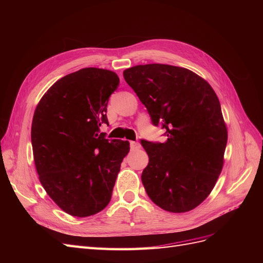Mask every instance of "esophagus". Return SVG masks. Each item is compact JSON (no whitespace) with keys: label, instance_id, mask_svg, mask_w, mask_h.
Here are the masks:
<instances>
[{"label":"esophagus","instance_id":"obj_1","mask_svg":"<svg viewBox=\"0 0 263 263\" xmlns=\"http://www.w3.org/2000/svg\"><path fill=\"white\" fill-rule=\"evenodd\" d=\"M140 148V145L136 141H130V149L132 150H137Z\"/></svg>","mask_w":263,"mask_h":263}]
</instances>
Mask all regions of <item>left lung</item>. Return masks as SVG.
<instances>
[{
	"mask_svg": "<svg viewBox=\"0 0 263 263\" xmlns=\"http://www.w3.org/2000/svg\"><path fill=\"white\" fill-rule=\"evenodd\" d=\"M154 125L162 124V144L142 140L149 163L141 181L150 200L171 213L197 208L214 189L224 165L227 126L210 83L193 71L162 63L124 70Z\"/></svg>",
	"mask_w": 263,
	"mask_h": 263,
	"instance_id": "1",
	"label": "left lung"
}]
</instances>
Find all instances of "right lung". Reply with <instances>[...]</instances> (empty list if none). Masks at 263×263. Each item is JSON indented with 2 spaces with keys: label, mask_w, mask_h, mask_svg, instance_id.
Returning a JSON list of instances; mask_svg holds the SVG:
<instances>
[{
  "label": "right lung",
  "mask_w": 263,
  "mask_h": 263,
  "mask_svg": "<svg viewBox=\"0 0 263 263\" xmlns=\"http://www.w3.org/2000/svg\"><path fill=\"white\" fill-rule=\"evenodd\" d=\"M119 84L113 71L84 68L54 82L43 95L31 123V145L39 181L71 216L104 210L112 197L129 142L106 139L108 98Z\"/></svg>",
  "instance_id": "add662e5"
}]
</instances>
